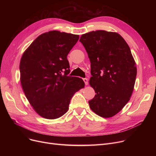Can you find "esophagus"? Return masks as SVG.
<instances>
[{
    "instance_id": "1",
    "label": "esophagus",
    "mask_w": 156,
    "mask_h": 156,
    "mask_svg": "<svg viewBox=\"0 0 156 156\" xmlns=\"http://www.w3.org/2000/svg\"><path fill=\"white\" fill-rule=\"evenodd\" d=\"M83 80L84 82H85V85H87L88 83V79H87V78H83Z\"/></svg>"
}]
</instances>
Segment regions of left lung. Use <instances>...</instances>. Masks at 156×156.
Wrapping results in <instances>:
<instances>
[{
	"instance_id": "1",
	"label": "left lung",
	"mask_w": 156,
	"mask_h": 156,
	"mask_svg": "<svg viewBox=\"0 0 156 156\" xmlns=\"http://www.w3.org/2000/svg\"><path fill=\"white\" fill-rule=\"evenodd\" d=\"M91 63L89 83L96 93L89 101L91 110L108 118L118 114L132 96L136 66L129 47L116 32L92 31L81 36Z\"/></svg>"
}]
</instances>
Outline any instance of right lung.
<instances>
[{"label": "right lung", "mask_w": 156, "mask_h": 156, "mask_svg": "<svg viewBox=\"0 0 156 156\" xmlns=\"http://www.w3.org/2000/svg\"><path fill=\"white\" fill-rule=\"evenodd\" d=\"M78 39V35L56 30L46 32L21 57L22 88L33 109L42 118L61 117L68 111L73 95L85 87L81 78L68 76L67 55Z\"/></svg>", "instance_id": "1"}]
</instances>
